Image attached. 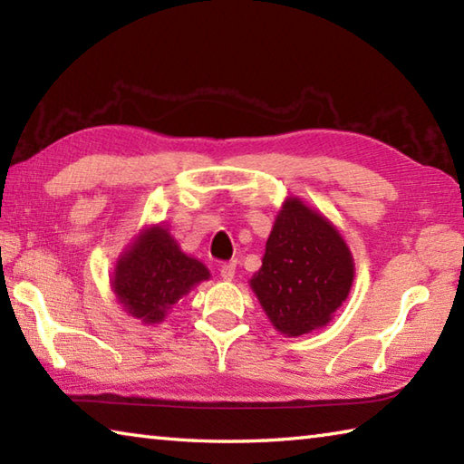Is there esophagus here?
Returning <instances> with one entry per match:
<instances>
[{
  "label": "esophagus",
  "instance_id": "1",
  "mask_svg": "<svg viewBox=\"0 0 464 464\" xmlns=\"http://www.w3.org/2000/svg\"><path fill=\"white\" fill-rule=\"evenodd\" d=\"M235 268H237V262H227L221 266V278L223 280H233Z\"/></svg>",
  "mask_w": 464,
  "mask_h": 464
}]
</instances>
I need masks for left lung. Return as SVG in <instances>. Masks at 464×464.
<instances>
[{"label":"left lung","instance_id":"1","mask_svg":"<svg viewBox=\"0 0 464 464\" xmlns=\"http://www.w3.org/2000/svg\"><path fill=\"white\" fill-rule=\"evenodd\" d=\"M354 282V257L337 227L298 196L274 218L262 268L249 280L276 332L298 337L325 327Z\"/></svg>","mask_w":464,"mask_h":464}]
</instances>
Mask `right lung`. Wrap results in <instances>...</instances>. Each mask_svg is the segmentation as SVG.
I'll use <instances>...</instances> for the list:
<instances>
[{
	"label": "right lung",
	"mask_w": 464,
	"mask_h": 464,
	"mask_svg": "<svg viewBox=\"0 0 464 464\" xmlns=\"http://www.w3.org/2000/svg\"><path fill=\"white\" fill-rule=\"evenodd\" d=\"M210 272L188 256L166 225L143 227L116 260L110 286L129 315L145 325L166 321L171 307Z\"/></svg>",
	"instance_id": "right-lung-1"
}]
</instances>
